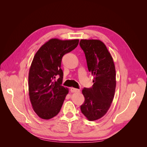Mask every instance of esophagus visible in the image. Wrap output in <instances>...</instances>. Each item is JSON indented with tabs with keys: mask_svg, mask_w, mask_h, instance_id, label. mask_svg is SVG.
Returning a JSON list of instances; mask_svg holds the SVG:
<instances>
[{
	"mask_svg": "<svg viewBox=\"0 0 147 147\" xmlns=\"http://www.w3.org/2000/svg\"><path fill=\"white\" fill-rule=\"evenodd\" d=\"M70 91L72 92H79L80 91V90H78V89H76V88H71Z\"/></svg>",
	"mask_w": 147,
	"mask_h": 147,
	"instance_id": "obj_1",
	"label": "esophagus"
}]
</instances>
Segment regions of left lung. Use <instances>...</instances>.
<instances>
[{"label":"left lung","mask_w":147,"mask_h":147,"mask_svg":"<svg viewBox=\"0 0 147 147\" xmlns=\"http://www.w3.org/2000/svg\"><path fill=\"white\" fill-rule=\"evenodd\" d=\"M86 56L88 70L94 76L92 88L82 90V113L90 121L100 119L107 112L116 88V70L111 54L99 40L82 39L80 42Z\"/></svg>","instance_id":"1"}]
</instances>
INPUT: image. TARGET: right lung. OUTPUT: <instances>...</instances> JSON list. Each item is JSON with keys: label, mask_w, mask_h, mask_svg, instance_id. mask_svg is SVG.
<instances>
[{"label": "right lung", "mask_w": 147, "mask_h": 147, "mask_svg": "<svg viewBox=\"0 0 147 147\" xmlns=\"http://www.w3.org/2000/svg\"><path fill=\"white\" fill-rule=\"evenodd\" d=\"M79 40L51 38L35 53L29 72V95L33 110L38 116L49 119L59 113L69 90L61 85L63 56L78 45ZM57 75L60 78L57 81Z\"/></svg>", "instance_id": "obj_1"}]
</instances>
